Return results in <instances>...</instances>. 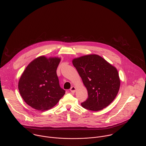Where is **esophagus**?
<instances>
[{"mask_svg": "<svg viewBox=\"0 0 146 146\" xmlns=\"http://www.w3.org/2000/svg\"><path fill=\"white\" fill-rule=\"evenodd\" d=\"M70 91L72 93H75V92H76V88H75L74 86L71 87V88L70 89Z\"/></svg>", "mask_w": 146, "mask_h": 146, "instance_id": "34e87169", "label": "esophagus"}]
</instances>
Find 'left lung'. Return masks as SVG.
Masks as SVG:
<instances>
[{"instance_id": "1", "label": "left lung", "mask_w": 146, "mask_h": 146, "mask_svg": "<svg viewBox=\"0 0 146 146\" xmlns=\"http://www.w3.org/2000/svg\"><path fill=\"white\" fill-rule=\"evenodd\" d=\"M72 62L88 90V98L81 103L82 106L96 111L109 106L119 90L117 69L97 54L74 58Z\"/></svg>"}]
</instances>
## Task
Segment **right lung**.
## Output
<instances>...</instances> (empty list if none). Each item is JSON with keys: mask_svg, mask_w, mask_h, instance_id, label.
I'll use <instances>...</instances> for the list:
<instances>
[{"mask_svg": "<svg viewBox=\"0 0 146 146\" xmlns=\"http://www.w3.org/2000/svg\"><path fill=\"white\" fill-rule=\"evenodd\" d=\"M58 57L40 56L27 66L19 81L20 94L27 105L44 111L54 107L65 93L61 88L56 70Z\"/></svg>", "mask_w": 146, "mask_h": 146, "instance_id": "1", "label": "right lung"}]
</instances>
